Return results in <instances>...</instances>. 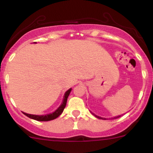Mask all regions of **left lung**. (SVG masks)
Masks as SVG:
<instances>
[{"mask_svg": "<svg viewBox=\"0 0 153 153\" xmlns=\"http://www.w3.org/2000/svg\"><path fill=\"white\" fill-rule=\"evenodd\" d=\"M91 113L94 116V117H97V118H98V119H100V120H108L107 118H103V117H99V116H97L96 114H94V113H92V112L91 111ZM121 117V116H117V117H113V118H111V119H117V118H119V117ZM111 119V118H110Z\"/></svg>", "mask_w": 153, "mask_h": 153, "instance_id": "8db88e82", "label": "left lung"}]
</instances>
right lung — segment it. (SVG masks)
Returning a JSON list of instances; mask_svg holds the SVG:
<instances>
[{"instance_id":"1","label":"right lung","mask_w":153,"mask_h":153,"mask_svg":"<svg viewBox=\"0 0 153 153\" xmlns=\"http://www.w3.org/2000/svg\"><path fill=\"white\" fill-rule=\"evenodd\" d=\"M33 43H36V42H33ZM71 91H72V88H70V89H68L65 93H64L63 101H62V104H61L60 106L56 109L55 111L53 112V113L48 114H45V115L30 114L25 113V112H22V113H23L25 116H27L28 117H29V118L32 119V120H37V121H40V122L51 121V120H55V119L57 118L58 117H59V116L62 114V113L63 112L64 108H65L66 106V104H67V98H68V96L70 95Z\"/></svg>"}]
</instances>
